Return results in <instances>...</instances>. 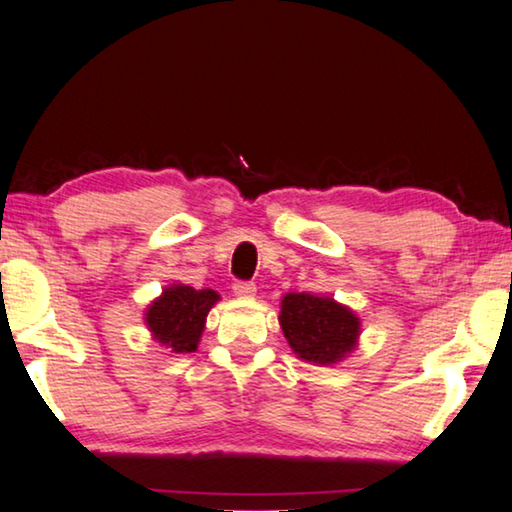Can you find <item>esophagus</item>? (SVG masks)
I'll use <instances>...</instances> for the list:
<instances>
[{
  "label": "esophagus",
  "mask_w": 512,
  "mask_h": 512,
  "mask_svg": "<svg viewBox=\"0 0 512 512\" xmlns=\"http://www.w3.org/2000/svg\"><path fill=\"white\" fill-rule=\"evenodd\" d=\"M233 293L238 297H245V300H249V297L256 295V286L251 281H235L233 283Z\"/></svg>",
  "instance_id": "1"
}]
</instances>
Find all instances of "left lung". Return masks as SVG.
I'll use <instances>...</instances> for the list:
<instances>
[{
	"label": "left lung",
	"mask_w": 512,
	"mask_h": 512,
	"mask_svg": "<svg viewBox=\"0 0 512 512\" xmlns=\"http://www.w3.org/2000/svg\"><path fill=\"white\" fill-rule=\"evenodd\" d=\"M279 325L290 350L313 366H334L350 357L361 336L357 313L327 295L286 293Z\"/></svg>",
	"instance_id": "left-lung-1"
}]
</instances>
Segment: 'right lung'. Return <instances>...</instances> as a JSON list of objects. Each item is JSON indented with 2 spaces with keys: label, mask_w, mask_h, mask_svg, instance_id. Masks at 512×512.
Segmentation results:
<instances>
[{
  "label": "right lung",
  "mask_w": 512,
  "mask_h": 512,
  "mask_svg": "<svg viewBox=\"0 0 512 512\" xmlns=\"http://www.w3.org/2000/svg\"><path fill=\"white\" fill-rule=\"evenodd\" d=\"M217 302V290H196L185 283H171L162 290L160 297L148 304L144 322L157 343L176 355H185L199 348L208 311Z\"/></svg>",
  "instance_id": "obj_1"
}]
</instances>
